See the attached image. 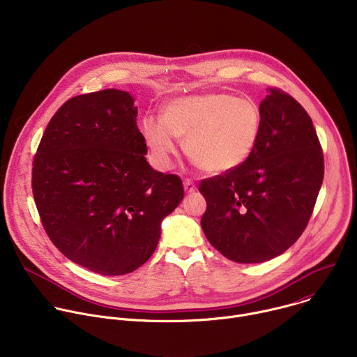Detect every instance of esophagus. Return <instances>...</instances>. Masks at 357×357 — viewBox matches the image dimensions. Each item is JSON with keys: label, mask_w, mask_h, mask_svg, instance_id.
Listing matches in <instances>:
<instances>
[{"label": "esophagus", "mask_w": 357, "mask_h": 357, "mask_svg": "<svg viewBox=\"0 0 357 357\" xmlns=\"http://www.w3.org/2000/svg\"><path fill=\"white\" fill-rule=\"evenodd\" d=\"M183 189H185L186 193H193V192L196 190V186H195V183H193L190 179H185V182H183Z\"/></svg>", "instance_id": "esophagus-1"}]
</instances>
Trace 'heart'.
Wrapping results in <instances>:
<instances>
[{
  "label": "heart",
  "mask_w": 357,
  "mask_h": 357,
  "mask_svg": "<svg viewBox=\"0 0 357 357\" xmlns=\"http://www.w3.org/2000/svg\"><path fill=\"white\" fill-rule=\"evenodd\" d=\"M261 131V113L250 100L226 93H206L174 98L162 107V117L146 116L141 134L154 164L167 169L186 138L189 158L205 172H229L251 155Z\"/></svg>",
  "instance_id": "heart-1"
}]
</instances>
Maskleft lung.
I'll list each match as a JSON object with an SVG mask.
<instances>
[{
	"label": "left lung",
	"mask_w": 357,
	"mask_h": 357,
	"mask_svg": "<svg viewBox=\"0 0 357 357\" xmlns=\"http://www.w3.org/2000/svg\"><path fill=\"white\" fill-rule=\"evenodd\" d=\"M261 131L240 167L203 179L208 208L200 225L209 243L236 263H264L307 227L324 181V154L311 117L298 101L267 87Z\"/></svg>",
	"instance_id": "1"
}]
</instances>
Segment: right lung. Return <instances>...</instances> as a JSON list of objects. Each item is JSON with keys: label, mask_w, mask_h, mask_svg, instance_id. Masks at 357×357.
I'll return each mask as SVG.
<instances>
[{"label": "right lung", "mask_w": 357, "mask_h": 357, "mask_svg": "<svg viewBox=\"0 0 357 357\" xmlns=\"http://www.w3.org/2000/svg\"><path fill=\"white\" fill-rule=\"evenodd\" d=\"M130 93L69 98L50 119L32 162L42 226L73 263L124 275L155 251L161 222L183 199L178 175L152 169Z\"/></svg>", "instance_id": "right-lung-1"}]
</instances>
